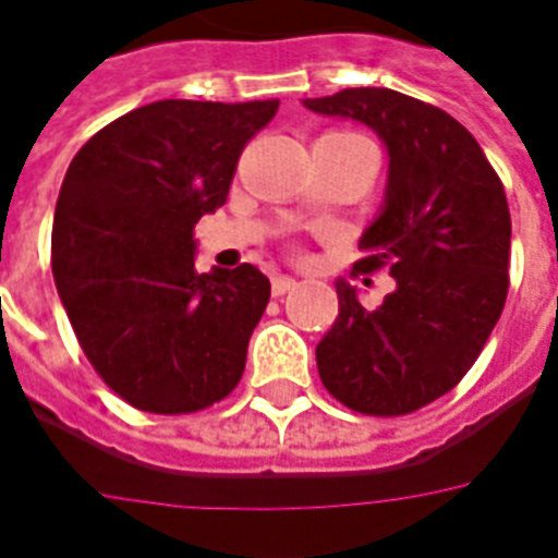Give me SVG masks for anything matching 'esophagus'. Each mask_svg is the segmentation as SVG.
<instances>
[{"label": "esophagus", "instance_id": "esophagus-1", "mask_svg": "<svg viewBox=\"0 0 558 558\" xmlns=\"http://www.w3.org/2000/svg\"><path fill=\"white\" fill-rule=\"evenodd\" d=\"M295 287H299V283H295V278H287V275H278V278H271V292H275V295H287V292H292L295 290Z\"/></svg>", "mask_w": 558, "mask_h": 558}]
</instances>
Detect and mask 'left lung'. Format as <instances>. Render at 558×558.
I'll return each mask as SVG.
<instances>
[{"label":"left lung","instance_id":"1","mask_svg":"<svg viewBox=\"0 0 558 558\" xmlns=\"http://www.w3.org/2000/svg\"><path fill=\"white\" fill-rule=\"evenodd\" d=\"M304 106L366 123L390 159L354 268L387 266L396 290L366 311L357 287L337 280L340 316L316 345L319 378L352 411L411 414L468 375L502 313L506 192L476 138L437 106L390 88H345Z\"/></svg>","mask_w":558,"mask_h":558}]
</instances>
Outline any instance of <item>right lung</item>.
<instances>
[{
  "mask_svg": "<svg viewBox=\"0 0 558 558\" xmlns=\"http://www.w3.org/2000/svg\"><path fill=\"white\" fill-rule=\"evenodd\" d=\"M278 100H159L123 114L70 162L52 275L82 352L150 414L221 402L245 373L271 283L251 263L197 275L195 225L227 201L239 153Z\"/></svg>",
  "mask_w": 558,
  "mask_h": 558,
  "instance_id": "1",
  "label": "right lung"
}]
</instances>
